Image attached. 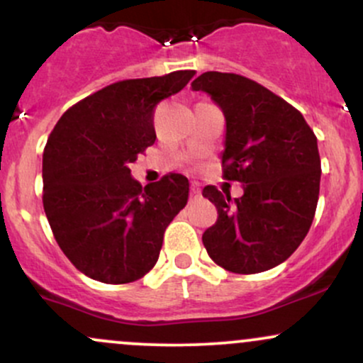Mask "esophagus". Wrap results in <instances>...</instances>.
<instances>
[{
	"instance_id": "obj_1",
	"label": "esophagus",
	"mask_w": 363,
	"mask_h": 363,
	"mask_svg": "<svg viewBox=\"0 0 363 363\" xmlns=\"http://www.w3.org/2000/svg\"><path fill=\"white\" fill-rule=\"evenodd\" d=\"M201 196V189H199L198 184H191V199H196Z\"/></svg>"
}]
</instances>
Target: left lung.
Listing matches in <instances>:
<instances>
[{"instance_id": "obj_1", "label": "left lung", "mask_w": 363, "mask_h": 363, "mask_svg": "<svg viewBox=\"0 0 363 363\" xmlns=\"http://www.w3.org/2000/svg\"><path fill=\"white\" fill-rule=\"evenodd\" d=\"M191 89L205 91L222 109L223 177L244 189L234 199L215 186L203 189L218 211L203 234L208 256L232 273L272 269L294 254L314 220L318 138L295 107L240 74L206 72Z\"/></svg>"}]
</instances>
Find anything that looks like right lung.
<instances>
[{
	"label": "right lung",
	"instance_id": "obj_1",
	"mask_svg": "<svg viewBox=\"0 0 363 363\" xmlns=\"http://www.w3.org/2000/svg\"><path fill=\"white\" fill-rule=\"evenodd\" d=\"M194 77L112 83L57 121L43 155L44 211L61 251L89 278L121 285L155 266L164 232L189 196L181 174L141 186L129 164L155 143L153 109Z\"/></svg>",
	"mask_w": 363,
	"mask_h": 363
}]
</instances>
